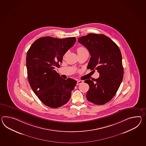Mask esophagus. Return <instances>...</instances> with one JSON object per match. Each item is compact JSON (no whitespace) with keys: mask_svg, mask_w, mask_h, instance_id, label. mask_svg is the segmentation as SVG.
Wrapping results in <instances>:
<instances>
[{"mask_svg":"<svg viewBox=\"0 0 146 146\" xmlns=\"http://www.w3.org/2000/svg\"><path fill=\"white\" fill-rule=\"evenodd\" d=\"M83 82V81H82V80H79V81H78L77 82V83H76V85L78 86V85H80V84H82Z\"/></svg>","mask_w":146,"mask_h":146,"instance_id":"obj_1","label":"esophagus"}]
</instances>
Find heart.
<instances>
[{
	"instance_id": "1",
	"label": "heart",
	"mask_w": 146,
	"mask_h": 146,
	"mask_svg": "<svg viewBox=\"0 0 146 146\" xmlns=\"http://www.w3.org/2000/svg\"><path fill=\"white\" fill-rule=\"evenodd\" d=\"M86 50V48L84 47H78V48H77V52H78V53L82 52H83V51Z\"/></svg>"
}]
</instances>
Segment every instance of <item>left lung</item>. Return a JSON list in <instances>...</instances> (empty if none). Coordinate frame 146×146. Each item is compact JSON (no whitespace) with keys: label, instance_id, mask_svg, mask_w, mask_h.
Returning a JSON list of instances; mask_svg holds the SVG:
<instances>
[{"label":"left lung","instance_id":"1","mask_svg":"<svg viewBox=\"0 0 146 146\" xmlns=\"http://www.w3.org/2000/svg\"><path fill=\"white\" fill-rule=\"evenodd\" d=\"M78 42L86 47L91 56L88 68L96 70L100 74L94 82L90 79L84 81L90 86L86 98L92 103L102 105L113 98L123 78L120 50L103 34L90 33L78 38Z\"/></svg>","mask_w":146,"mask_h":146}]
</instances>
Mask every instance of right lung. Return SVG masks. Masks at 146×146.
Masks as SVG:
<instances>
[{
  "mask_svg": "<svg viewBox=\"0 0 146 146\" xmlns=\"http://www.w3.org/2000/svg\"><path fill=\"white\" fill-rule=\"evenodd\" d=\"M76 42L74 37L58 39L50 36L36 40L26 56L27 77L33 91L47 107L57 108L68 103L76 81L65 80L55 70Z\"/></svg>",
  "mask_w": 146,
  "mask_h": 146,
  "instance_id": "1",
  "label": "right lung"
}]
</instances>
